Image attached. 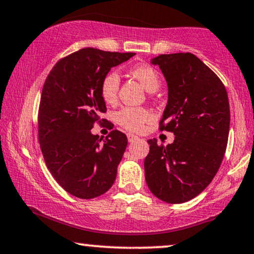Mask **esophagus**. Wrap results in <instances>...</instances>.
<instances>
[{
    "label": "esophagus",
    "mask_w": 254,
    "mask_h": 254,
    "mask_svg": "<svg viewBox=\"0 0 254 254\" xmlns=\"http://www.w3.org/2000/svg\"><path fill=\"white\" fill-rule=\"evenodd\" d=\"M127 139H128V141H129V142H134V141L139 139V137H137L136 135H133V134H127Z\"/></svg>",
    "instance_id": "1"
}]
</instances>
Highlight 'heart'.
<instances>
[{"instance_id":"heart-1","label":"heart","mask_w":254,"mask_h":254,"mask_svg":"<svg viewBox=\"0 0 254 254\" xmlns=\"http://www.w3.org/2000/svg\"><path fill=\"white\" fill-rule=\"evenodd\" d=\"M130 75L142 84L147 91L154 92L160 86V77L155 68L146 63L136 64L129 68ZM120 77L115 71L105 74L100 83V95L106 104H114L118 100ZM151 118L150 112L143 107L125 106L114 113V121L124 129L131 133H137L143 128V125Z\"/></svg>"}]
</instances>
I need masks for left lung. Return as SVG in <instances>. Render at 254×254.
Here are the masks:
<instances>
[{"instance_id":"left-lung-1","label":"left lung","mask_w":254,"mask_h":254,"mask_svg":"<svg viewBox=\"0 0 254 254\" xmlns=\"http://www.w3.org/2000/svg\"><path fill=\"white\" fill-rule=\"evenodd\" d=\"M159 65L168 84V104L160 129L174 133L171 144L148 140L144 176L149 190L163 202L184 203L211 183L222 164L230 129L225 86L195 55H160Z\"/></svg>"}]
</instances>
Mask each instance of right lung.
Listing matches in <instances>:
<instances>
[{"mask_svg":"<svg viewBox=\"0 0 254 254\" xmlns=\"http://www.w3.org/2000/svg\"><path fill=\"white\" fill-rule=\"evenodd\" d=\"M134 55L85 48L58 61L45 79L38 110L39 144L57 183L78 198L103 195L117 177L127 136L114 129L101 141L91 129L106 112L101 80Z\"/></svg>","mask_w":254,"mask_h":254,"instance_id":"add662e5","label":"right lung"}]
</instances>
